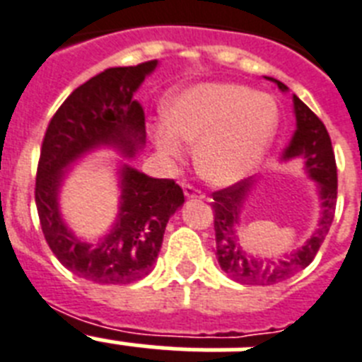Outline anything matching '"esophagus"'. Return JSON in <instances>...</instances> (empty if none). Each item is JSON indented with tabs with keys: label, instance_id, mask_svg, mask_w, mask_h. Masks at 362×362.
Segmentation results:
<instances>
[{
	"label": "esophagus",
	"instance_id": "obj_1",
	"mask_svg": "<svg viewBox=\"0 0 362 362\" xmlns=\"http://www.w3.org/2000/svg\"><path fill=\"white\" fill-rule=\"evenodd\" d=\"M184 195H186L187 199H204V195H202V193H200L197 187L189 186V184H186V186H184Z\"/></svg>",
	"mask_w": 362,
	"mask_h": 362
}]
</instances>
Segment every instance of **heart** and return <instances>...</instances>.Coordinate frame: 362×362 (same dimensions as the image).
Listing matches in <instances>:
<instances>
[{
  "mask_svg": "<svg viewBox=\"0 0 362 362\" xmlns=\"http://www.w3.org/2000/svg\"><path fill=\"white\" fill-rule=\"evenodd\" d=\"M156 124L154 144L167 158H182L184 144L197 145L199 175L215 186L245 180L263 162L278 132L274 97L235 83H200L184 88Z\"/></svg>",
  "mask_w": 362,
  "mask_h": 362,
  "instance_id": "1",
  "label": "heart"
}]
</instances>
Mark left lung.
<instances>
[{
	"label": "left lung",
	"instance_id": "1",
	"mask_svg": "<svg viewBox=\"0 0 362 362\" xmlns=\"http://www.w3.org/2000/svg\"><path fill=\"white\" fill-rule=\"evenodd\" d=\"M267 78L278 84L284 93L289 92V88L284 83L272 77ZM293 108L294 117H296V130L281 154V160L289 162L294 158H300L309 178L317 182L322 208L318 226L298 250H293L279 257H257L245 247L241 228H239L243 208L256 187L257 178L250 176L226 189L215 191L214 202H211L215 218V243H217L215 257L221 269L238 284L276 285L291 276L298 274L300 270L305 269L315 259L335 217L337 165L329 134L324 123L313 114L311 108L303 105L294 93Z\"/></svg>",
	"mask_w": 362,
	"mask_h": 362
}]
</instances>
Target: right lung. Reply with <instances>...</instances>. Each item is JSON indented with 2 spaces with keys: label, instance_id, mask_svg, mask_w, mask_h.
<instances>
[{
  "label": "right lung",
  "instance_id": "right-lung-1",
  "mask_svg": "<svg viewBox=\"0 0 362 362\" xmlns=\"http://www.w3.org/2000/svg\"><path fill=\"white\" fill-rule=\"evenodd\" d=\"M156 68L158 60H148L105 69L62 103L45 130L35 187L42 232L57 259L93 284H132L147 276L169 218L184 204L175 180L153 178L121 162L119 208L110 232L95 243L83 241L60 211V191L78 160L103 147L134 158L145 147V114L134 93Z\"/></svg>",
  "mask_w": 362,
  "mask_h": 362
}]
</instances>
